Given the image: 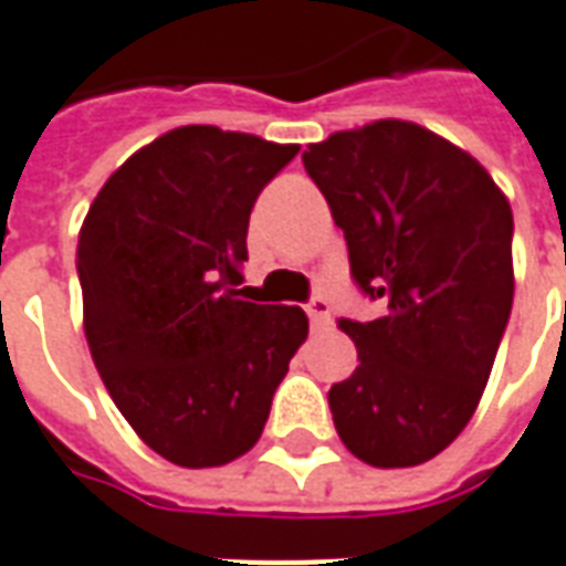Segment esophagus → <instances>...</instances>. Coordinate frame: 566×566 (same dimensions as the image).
<instances>
[{
	"label": "esophagus",
	"instance_id": "obj_1",
	"mask_svg": "<svg viewBox=\"0 0 566 566\" xmlns=\"http://www.w3.org/2000/svg\"><path fill=\"white\" fill-rule=\"evenodd\" d=\"M306 315H310L312 327H322V324L331 322V303L324 296H312L306 303Z\"/></svg>",
	"mask_w": 566,
	"mask_h": 566
}]
</instances>
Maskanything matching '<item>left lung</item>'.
<instances>
[{
  "label": "left lung",
  "mask_w": 566,
  "mask_h": 566,
  "mask_svg": "<svg viewBox=\"0 0 566 566\" xmlns=\"http://www.w3.org/2000/svg\"><path fill=\"white\" fill-rule=\"evenodd\" d=\"M346 235L352 282L382 303L339 318L358 349L327 405L377 469L432 460L472 420L512 312V208L460 146L382 118L303 153Z\"/></svg>",
  "instance_id": "left-lung-1"
}]
</instances>
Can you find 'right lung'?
I'll use <instances>...</instances> for the list:
<instances>
[{
    "label": "right lung",
    "mask_w": 566,
    "mask_h": 566,
    "mask_svg": "<svg viewBox=\"0 0 566 566\" xmlns=\"http://www.w3.org/2000/svg\"><path fill=\"white\" fill-rule=\"evenodd\" d=\"M296 153L214 125L174 128L106 180L78 229L91 358L122 417L174 465L254 448L310 334L300 306L239 291L251 208Z\"/></svg>",
    "instance_id": "add662e5"
}]
</instances>
